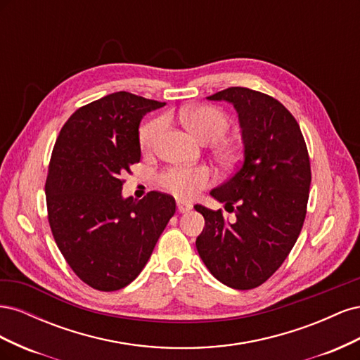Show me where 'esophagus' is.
<instances>
[{"label": "esophagus", "mask_w": 360, "mask_h": 360, "mask_svg": "<svg viewBox=\"0 0 360 360\" xmlns=\"http://www.w3.org/2000/svg\"><path fill=\"white\" fill-rule=\"evenodd\" d=\"M192 209V205L189 202H184V201H177V210L180 213H186Z\"/></svg>", "instance_id": "obj_1"}]
</instances>
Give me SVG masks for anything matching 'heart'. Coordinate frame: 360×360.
<instances>
[{"label": "heart", "mask_w": 360, "mask_h": 360, "mask_svg": "<svg viewBox=\"0 0 360 360\" xmlns=\"http://www.w3.org/2000/svg\"><path fill=\"white\" fill-rule=\"evenodd\" d=\"M179 118L191 132L202 143H214L221 139L230 129V120L219 108L212 105L186 106L179 111ZM168 124L167 117H156L150 120L139 130V144L147 153H153L160 146V141ZM216 155L222 162L228 163L234 159L236 151L228 143L216 146ZM214 174L209 167H169L163 169L158 181L167 192L180 200H192L210 186Z\"/></svg>", "instance_id": "b5f03b06"}]
</instances>
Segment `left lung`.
Listing matches in <instances>:
<instances>
[{"instance_id": "left-lung-1", "label": "left lung", "mask_w": 360, "mask_h": 360, "mask_svg": "<svg viewBox=\"0 0 360 360\" xmlns=\"http://www.w3.org/2000/svg\"><path fill=\"white\" fill-rule=\"evenodd\" d=\"M207 99L234 105L245 158L234 176L212 191L236 210L234 222L221 210L195 205L205 221L197 249L217 281L250 290L275 274L300 234L311 184L308 148L296 118L275 97L230 86Z\"/></svg>"}]
</instances>
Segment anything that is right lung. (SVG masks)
<instances>
[{
  "label": "right lung",
  "instance_id": "right-lung-1",
  "mask_svg": "<svg viewBox=\"0 0 360 360\" xmlns=\"http://www.w3.org/2000/svg\"><path fill=\"white\" fill-rule=\"evenodd\" d=\"M163 105L127 91L108 94L76 110L53 146L49 226L75 275L94 290L129 285L176 213V201L159 191L122 198L123 176L141 160V118Z\"/></svg>",
  "mask_w": 360,
  "mask_h": 360
}]
</instances>
